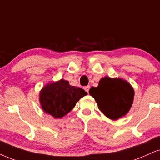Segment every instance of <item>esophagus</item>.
Here are the masks:
<instances>
[{
    "label": "esophagus",
    "mask_w": 160,
    "mask_h": 160,
    "mask_svg": "<svg viewBox=\"0 0 160 160\" xmlns=\"http://www.w3.org/2000/svg\"><path fill=\"white\" fill-rule=\"evenodd\" d=\"M83 88H84V90L86 91V92H88V91H89L90 86H84V87H83Z\"/></svg>",
    "instance_id": "obj_1"
}]
</instances>
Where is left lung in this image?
<instances>
[{
	"mask_svg": "<svg viewBox=\"0 0 160 160\" xmlns=\"http://www.w3.org/2000/svg\"><path fill=\"white\" fill-rule=\"evenodd\" d=\"M89 94L98 108L112 120H117L128 112L134 100V92L131 85L120 78H102L98 87H92Z\"/></svg>",
	"mask_w": 160,
	"mask_h": 160,
	"instance_id": "left-lung-1",
	"label": "left lung"
}]
</instances>
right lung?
<instances>
[{"label": "right lung", "instance_id": "1", "mask_svg": "<svg viewBox=\"0 0 160 160\" xmlns=\"http://www.w3.org/2000/svg\"><path fill=\"white\" fill-rule=\"evenodd\" d=\"M86 94L82 88L70 86L68 81L61 79L43 87L40 93V102L46 113L56 119L61 118Z\"/></svg>", "mask_w": 160, "mask_h": 160}]
</instances>
